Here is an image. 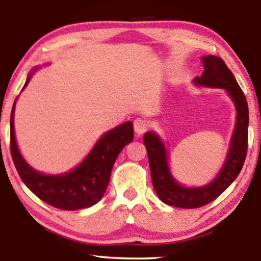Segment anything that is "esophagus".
<instances>
[{
	"label": "esophagus",
	"mask_w": 261,
	"mask_h": 261,
	"mask_svg": "<svg viewBox=\"0 0 261 261\" xmlns=\"http://www.w3.org/2000/svg\"><path fill=\"white\" fill-rule=\"evenodd\" d=\"M148 128V122L145 119H141V117H138V119L134 120V129L135 133H137L138 137H140L147 130Z\"/></svg>",
	"instance_id": "34e87169"
}]
</instances>
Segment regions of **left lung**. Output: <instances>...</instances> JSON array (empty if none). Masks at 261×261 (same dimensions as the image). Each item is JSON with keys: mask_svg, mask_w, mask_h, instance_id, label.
<instances>
[{"mask_svg": "<svg viewBox=\"0 0 261 261\" xmlns=\"http://www.w3.org/2000/svg\"><path fill=\"white\" fill-rule=\"evenodd\" d=\"M204 66L202 76L195 77L196 87L223 89L237 110L235 124L228 146L226 159L212 181L201 187H187L174 178L170 167V153L165 142L156 132L144 135L147 149L153 188L165 204L177 208H199L219 197L240 173L247 153L248 105L234 74L219 57H201Z\"/></svg>", "mask_w": 261, "mask_h": 261, "instance_id": "1", "label": "left lung"}]
</instances>
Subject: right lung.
I'll use <instances>...</instances> for the list:
<instances>
[{"label":"right lung","instance_id":"obj_1","mask_svg":"<svg viewBox=\"0 0 261 261\" xmlns=\"http://www.w3.org/2000/svg\"><path fill=\"white\" fill-rule=\"evenodd\" d=\"M46 65H49V63ZM40 67L35 66L28 73L22 90ZM16 101L17 97L10 115V152L19 176L26 187L41 201L63 210L90 208L101 201L116 158L124 146L133 140V123L127 121L106 132L76 167L64 173L48 174L33 169L21 154L14 129Z\"/></svg>","mask_w":261,"mask_h":261}]
</instances>
